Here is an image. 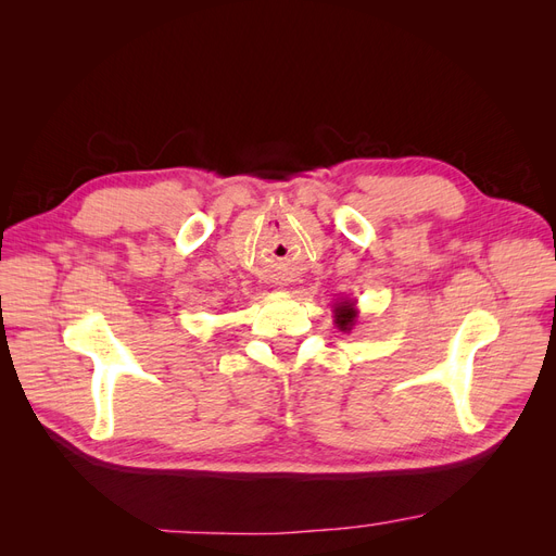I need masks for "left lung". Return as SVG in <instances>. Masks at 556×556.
<instances>
[{
  "instance_id": "1",
  "label": "left lung",
  "mask_w": 556,
  "mask_h": 556,
  "mask_svg": "<svg viewBox=\"0 0 556 556\" xmlns=\"http://www.w3.org/2000/svg\"><path fill=\"white\" fill-rule=\"evenodd\" d=\"M333 323L341 331H350L357 323V308H355V301L343 299L341 304L333 306Z\"/></svg>"
}]
</instances>
